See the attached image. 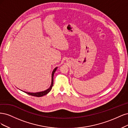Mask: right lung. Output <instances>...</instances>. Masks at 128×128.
Listing matches in <instances>:
<instances>
[{
    "mask_svg": "<svg viewBox=\"0 0 128 128\" xmlns=\"http://www.w3.org/2000/svg\"><path fill=\"white\" fill-rule=\"evenodd\" d=\"M57 68H58V67L55 68L54 69V70H53L52 72V82H51V84H50V87H49L48 89L44 90V91L40 92H24V91H22V92L28 94H30V95L36 96V97H42V96H43L44 95H46V94H47L48 93H49V92H50V90L52 89V86H53V84H54V79H53L54 74V73H55V71H56Z\"/></svg>",
    "mask_w": 128,
    "mask_h": 128,
    "instance_id": "obj_1",
    "label": "right lung"
}]
</instances>
